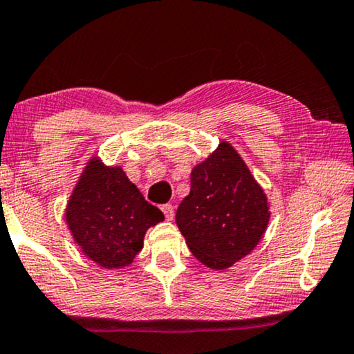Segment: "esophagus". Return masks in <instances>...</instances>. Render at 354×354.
Wrapping results in <instances>:
<instances>
[{
  "mask_svg": "<svg viewBox=\"0 0 354 354\" xmlns=\"http://www.w3.org/2000/svg\"><path fill=\"white\" fill-rule=\"evenodd\" d=\"M162 211L168 221H171L173 218H175V208H173V205H168V203L162 205Z\"/></svg>",
  "mask_w": 354,
  "mask_h": 354,
  "instance_id": "esophagus-1",
  "label": "esophagus"
}]
</instances>
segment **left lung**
<instances>
[{
    "label": "left lung",
    "instance_id": "1",
    "mask_svg": "<svg viewBox=\"0 0 354 354\" xmlns=\"http://www.w3.org/2000/svg\"><path fill=\"white\" fill-rule=\"evenodd\" d=\"M267 197L229 143L192 170L191 194L176 224L192 254L211 268H227L250 254L268 224Z\"/></svg>",
    "mask_w": 354,
    "mask_h": 354
}]
</instances>
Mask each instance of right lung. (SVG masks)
Segmentation results:
<instances>
[{
    "mask_svg": "<svg viewBox=\"0 0 354 354\" xmlns=\"http://www.w3.org/2000/svg\"><path fill=\"white\" fill-rule=\"evenodd\" d=\"M163 221L122 168L88 163L66 208V223L77 245L106 268L130 263L143 248L146 230Z\"/></svg>",
    "mask_w": 354,
    "mask_h": 354,
    "instance_id": "right-lung-1",
    "label": "right lung"
}]
</instances>
